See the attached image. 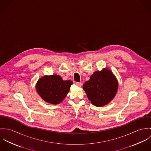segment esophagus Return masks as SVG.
Returning a JSON list of instances; mask_svg holds the SVG:
<instances>
[{"instance_id": "1", "label": "esophagus", "mask_w": 151, "mask_h": 151, "mask_svg": "<svg viewBox=\"0 0 151 151\" xmlns=\"http://www.w3.org/2000/svg\"><path fill=\"white\" fill-rule=\"evenodd\" d=\"M76 85H77V86L81 87V86H82V83H76Z\"/></svg>"}]
</instances>
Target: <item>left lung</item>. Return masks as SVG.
<instances>
[{"mask_svg": "<svg viewBox=\"0 0 151 151\" xmlns=\"http://www.w3.org/2000/svg\"><path fill=\"white\" fill-rule=\"evenodd\" d=\"M118 87L116 77L108 67L95 71L89 80L83 84V89L89 101L97 107L109 104L116 96Z\"/></svg>", "mask_w": 151, "mask_h": 151, "instance_id": "obj_1", "label": "left lung"}]
</instances>
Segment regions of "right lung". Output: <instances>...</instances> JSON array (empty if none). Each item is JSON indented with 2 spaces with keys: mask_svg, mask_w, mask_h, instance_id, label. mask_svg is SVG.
I'll return each mask as SVG.
<instances>
[{
  "mask_svg": "<svg viewBox=\"0 0 151 151\" xmlns=\"http://www.w3.org/2000/svg\"><path fill=\"white\" fill-rule=\"evenodd\" d=\"M72 84L71 81H65L59 75H45L38 80L35 88L43 101L50 104L57 105L61 103L66 97Z\"/></svg>",
  "mask_w": 151,
  "mask_h": 151,
  "instance_id": "1",
  "label": "right lung"
}]
</instances>
